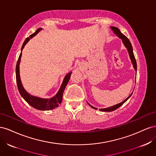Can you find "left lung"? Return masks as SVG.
<instances>
[{
	"instance_id": "obj_1",
	"label": "left lung",
	"mask_w": 156,
	"mask_h": 156,
	"mask_svg": "<svg viewBox=\"0 0 156 156\" xmlns=\"http://www.w3.org/2000/svg\"><path fill=\"white\" fill-rule=\"evenodd\" d=\"M111 29L112 30V31L114 32L115 34L119 37H120V38L122 40V42H123L124 45H125L126 48H127V51H128V53H129V57H130V59L131 60V62L132 64H133V68L135 70L136 72V60H135V56H134V54H133V48H132V45H131V42L129 41V39L127 38V37L124 36L122 33L120 31V30L118 29V28L115 27H111ZM132 95V93L130 94V95L127 97L125 100H124L122 102L120 103H118V104L115 105H113V106H111V107H107V108H100V111H103V112H111V111H115L116 109H117L118 108H119L121 105H122L124 104V103L128 100V99L131 97V96ZM88 104L92 108H94V109L97 110L98 108L94 107L93 106H92L91 105H90L89 103H88Z\"/></svg>"
}]
</instances>
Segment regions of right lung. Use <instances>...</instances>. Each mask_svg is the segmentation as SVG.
<instances>
[{
	"label": "right lung",
	"mask_w": 156,
	"mask_h": 156,
	"mask_svg": "<svg viewBox=\"0 0 156 156\" xmlns=\"http://www.w3.org/2000/svg\"><path fill=\"white\" fill-rule=\"evenodd\" d=\"M41 29H41V28L37 29L34 34H31L29 37H27L22 45L21 51H23V48H24L25 45L28 43V41L30 40V39H31L32 37L36 36ZM21 55H22V53L21 52V54L20 56H19V58L17 60L16 69V81L17 84V88L19 90V92H20L21 94V96L30 105L36 108V109L41 110V111H49V110L54 109L55 108L57 107L59 105V104H60L61 102H62L64 89L66 87L68 83L69 82V80L70 79L72 72H69L68 73L66 74V75L64 79V81L62 83V85H61L58 92L54 97L51 98L50 99H44V98H41L32 96L30 94L28 93L25 90V88H23L21 81L20 75V64L21 62Z\"/></svg>",
	"instance_id": "obj_1"
}]
</instances>
